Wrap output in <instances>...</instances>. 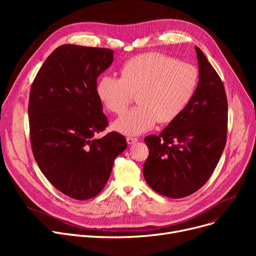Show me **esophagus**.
Wrapping results in <instances>:
<instances>
[{
  "label": "esophagus",
  "mask_w": 256,
  "mask_h": 256,
  "mask_svg": "<svg viewBox=\"0 0 256 256\" xmlns=\"http://www.w3.org/2000/svg\"><path fill=\"white\" fill-rule=\"evenodd\" d=\"M137 141H138L137 138H134V137H128V138H126V142H128V145H132V144H134V143H136Z\"/></svg>",
  "instance_id": "esophagus-1"
}]
</instances>
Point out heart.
<instances>
[{
    "label": "heart",
    "mask_w": 256,
    "mask_h": 256,
    "mask_svg": "<svg viewBox=\"0 0 256 256\" xmlns=\"http://www.w3.org/2000/svg\"><path fill=\"white\" fill-rule=\"evenodd\" d=\"M199 72L188 62L160 52H148L126 62L120 78L104 76L96 84V94L106 109L122 114L136 94L139 106L113 124L124 135L136 136L156 122L169 124L189 104L196 92Z\"/></svg>",
    "instance_id": "heart-1"
}]
</instances>
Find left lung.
Segmentation results:
<instances>
[{"instance_id": "8db88e82", "label": "left lung", "mask_w": 256, "mask_h": 256, "mask_svg": "<svg viewBox=\"0 0 256 256\" xmlns=\"http://www.w3.org/2000/svg\"><path fill=\"white\" fill-rule=\"evenodd\" d=\"M199 82L182 113L158 136L144 139L150 154L143 166L146 182L158 194L182 198L210 178L227 137V98L222 80L195 46Z\"/></svg>"}]
</instances>
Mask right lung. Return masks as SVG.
I'll use <instances>...</instances> for the list:
<instances>
[{
  "mask_svg": "<svg viewBox=\"0 0 256 256\" xmlns=\"http://www.w3.org/2000/svg\"><path fill=\"white\" fill-rule=\"evenodd\" d=\"M113 50L63 44L37 72L30 90L32 152L40 170L57 190L76 200L96 196L126 140L108 126L96 94V78L113 62Z\"/></svg>",
  "mask_w": 256,
  "mask_h": 256,
  "instance_id": "obj_1",
  "label": "right lung"
}]
</instances>
